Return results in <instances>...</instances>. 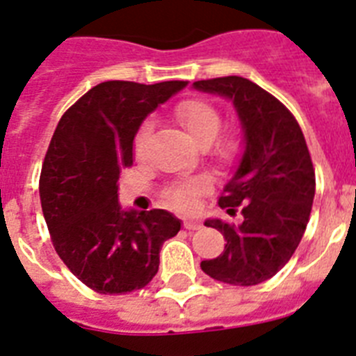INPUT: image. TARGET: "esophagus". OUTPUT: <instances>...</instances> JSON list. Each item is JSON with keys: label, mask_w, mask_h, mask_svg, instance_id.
<instances>
[{"label": "esophagus", "mask_w": 356, "mask_h": 356, "mask_svg": "<svg viewBox=\"0 0 356 356\" xmlns=\"http://www.w3.org/2000/svg\"><path fill=\"white\" fill-rule=\"evenodd\" d=\"M184 227H186V229H199L200 227V222L199 220H195V218H186V220H184Z\"/></svg>", "instance_id": "esophagus-1"}]
</instances>
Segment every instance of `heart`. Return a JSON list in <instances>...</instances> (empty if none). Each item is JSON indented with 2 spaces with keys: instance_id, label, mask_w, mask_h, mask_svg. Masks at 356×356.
Segmentation results:
<instances>
[{
  "instance_id": "obj_1",
  "label": "heart",
  "mask_w": 356,
  "mask_h": 356,
  "mask_svg": "<svg viewBox=\"0 0 356 356\" xmlns=\"http://www.w3.org/2000/svg\"><path fill=\"white\" fill-rule=\"evenodd\" d=\"M175 118L179 120L191 140L200 148H206L215 165L222 168H229L236 163L240 154V141L236 136L224 134L222 131V114L215 105L204 100H184L175 107ZM152 134V123L145 122L138 129L134 138V152L138 157H143L147 152L148 140ZM211 186L208 177L199 175L190 181L179 182L166 191V199L172 206L179 209H191L200 193H206Z\"/></svg>"
}]
</instances>
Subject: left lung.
Here are the masks:
<instances>
[{
  "label": "left lung",
  "instance_id": "8db88e82",
  "mask_svg": "<svg viewBox=\"0 0 356 356\" xmlns=\"http://www.w3.org/2000/svg\"><path fill=\"white\" fill-rule=\"evenodd\" d=\"M197 91L233 102L243 132V152L218 199L242 224L208 218L225 238L224 252L200 267L213 280L251 286L270 280L298 249L315 195V172L301 127L270 92L242 76L193 82Z\"/></svg>",
  "mask_w": 356,
  "mask_h": 356
}]
</instances>
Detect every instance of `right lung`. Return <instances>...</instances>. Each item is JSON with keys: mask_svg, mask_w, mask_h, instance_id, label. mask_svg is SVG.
<instances>
[{"mask_svg": "<svg viewBox=\"0 0 356 356\" xmlns=\"http://www.w3.org/2000/svg\"><path fill=\"white\" fill-rule=\"evenodd\" d=\"M186 86L184 80L102 82L71 105L55 129L39 181L42 215L57 254L89 289H143L157 274L163 243L181 229L166 209H123L118 181L132 165L143 120Z\"/></svg>", "mask_w": 356, "mask_h": 356, "instance_id": "right-lung-1", "label": "right lung"}]
</instances>
